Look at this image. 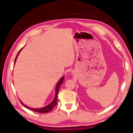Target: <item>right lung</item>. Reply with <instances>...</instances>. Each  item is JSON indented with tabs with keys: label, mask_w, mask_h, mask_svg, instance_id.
<instances>
[{
	"label": "right lung",
	"mask_w": 133,
	"mask_h": 133,
	"mask_svg": "<svg viewBox=\"0 0 133 133\" xmlns=\"http://www.w3.org/2000/svg\"><path fill=\"white\" fill-rule=\"evenodd\" d=\"M22 49H23V48H22ZM22 49L20 50L19 52L18 53V54H17V55L16 56L15 59V62H14V64H15V62H16V59H17V57H18L19 54L20 52H21V51L22 50ZM64 77H63L62 78H61L60 79H59V81H58V82L57 83V84H56V89H55V95L54 99V100L52 101V102L50 103L49 104H48L47 106H45L44 107H42V108H40V109H34V108H31V107H29V106L25 105V104H24L21 101V103L23 104V105L24 107H26L27 109L31 110V111H33L39 112V113H47V112H49L50 111H51L52 109L54 108V106L56 105V103H57V99H58L59 90V88H60L61 85L62 84V83H63V82L64 81Z\"/></svg>",
	"instance_id": "add662e5"
}]
</instances>
